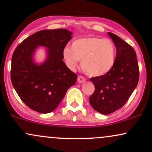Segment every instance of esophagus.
<instances>
[{
    "mask_svg": "<svg viewBox=\"0 0 152 152\" xmlns=\"http://www.w3.org/2000/svg\"><path fill=\"white\" fill-rule=\"evenodd\" d=\"M85 81H86V79H85V78L83 77V76H78V83H83V82H84Z\"/></svg>",
    "mask_w": 152,
    "mask_h": 152,
    "instance_id": "esophagus-1",
    "label": "esophagus"
}]
</instances>
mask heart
<instances>
[{"label": "heart", "instance_id": "obj_1", "mask_svg": "<svg viewBox=\"0 0 152 152\" xmlns=\"http://www.w3.org/2000/svg\"><path fill=\"white\" fill-rule=\"evenodd\" d=\"M67 66L75 69L81 61L82 70L92 77L107 74L114 67L116 58L115 43L107 38H82L74 41L71 48L66 47L63 51Z\"/></svg>", "mask_w": 152, "mask_h": 152}]
</instances>
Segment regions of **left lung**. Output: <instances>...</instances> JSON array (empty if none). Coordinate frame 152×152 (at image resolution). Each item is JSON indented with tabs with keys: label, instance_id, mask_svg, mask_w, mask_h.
I'll return each instance as SVG.
<instances>
[{
	"label": "left lung",
	"instance_id": "1",
	"mask_svg": "<svg viewBox=\"0 0 152 152\" xmlns=\"http://www.w3.org/2000/svg\"><path fill=\"white\" fill-rule=\"evenodd\" d=\"M116 47V62L111 71L91 78L95 91L89 98L93 109L110 114L126 104L137 87L139 78L137 54L134 48L112 33L108 32Z\"/></svg>",
	"mask_w": 152,
	"mask_h": 152
}]
</instances>
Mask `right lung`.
Masks as SVG:
<instances>
[{
	"instance_id": "obj_1",
	"label": "right lung",
	"mask_w": 152,
	"mask_h": 152,
	"mask_svg": "<svg viewBox=\"0 0 152 152\" xmlns=\"http://www.w3.org/2000/svg\"><path fill=\"white\" fill-rule=\"evenodd\" d=\"M72 38L66 29L38 31L16 47L11 60V82L20 99L30 109L48 114L56 109L77 76L63 61V51ZM39 46L47 48L41 64L34 61Z\"/></svg>"
}]
</instances>
